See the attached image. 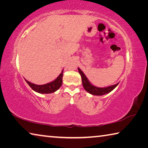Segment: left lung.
I'll return each mask as SVG.
<instances>
[{"instance_id":"1","label":"left lung","mask_w":148,"mask_h":148,"mask_svg":"<svg viewBox=\"0 0 148 148\" xmlns=\"http://www.w3.org/2000/svg\"><path fill=\"white\" fill-rule=\"evenodd\" d=\"M78 72L79 74L81 75L82 80V84L84 87L85 90L90 94L93 95H104L105 94L109 93L110 92H111L112 90H114L116 88V86L118 85L119 83H117L113 86L106 87H97L96 86H94L93 85L91 84L87 77L86 76V75L82 72L79 68H78Z\"/></svg>"}]
</instances>
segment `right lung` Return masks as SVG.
Masks as SVG:
<instances>
[{
	"mask_svg": "<svg viewBox=\"0 0 148 148\" xmlns=\"http://www.w3.org/2000/svg\"><path fill=\"white\" fill-rule=\"evenodd\" d=\"M62 76H63V70L62 71L61 73L59 74V76L53 82L44 85H36L27 81V79H25V81L34 91L41 94H47L56 92L61 87L62 83Z\"/></svg>",
	"mask_w": 148,
	"mask_h": 148,
	"instance_id": "right-lung-1",
	"label": "right lung"
}]
</instances>
